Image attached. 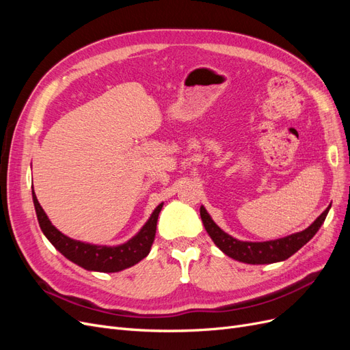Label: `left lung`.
Listing matches in <instances>:
<instances>
[{
	"label": "left lung",
	"mask_w": 350,
	"mask_h": 350,
	"mask_svg": "<svg viewBox=\"0 0 350 350\" xmlns=\"http://www.w3.org/2000/svg\"><path fill=\"white\" fill-rule=\"evenodd\" d=\"M330 207L332 204L328 206L306 229L279 239L262 242L239 241L234 237H230L215 224V220L207 213L204 206L200 207V216L210 238L213 239L217 248L221 252H225L226 256L247 264H271L288 260L296 251L301 250L306 242L312 239V237L319 232V229L324 224Z\"/></svg>",
	"instance_id": "1"
}]
</instances>
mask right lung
Wrapping results in <instances>:
<instances>
[{"mask_svg":"<svg viewBox=\"0 0 350 350\" xmlns=\"http://www.w3.org/2000/svg\"><path fill=\"white\" fill-rule=\"evenodd\" d=\"M31 196H33L39 226L52 245L77 266L89 271L102 273H116L125 270L149 256L156 235L157 217L163 207V203L159 204L153 210L149 220L131 239L120 243V245H96V243L72 239L59 232L51 224L44 208L40 207L35 193H31Z\"/></svg>","mask_w":350,"mask_h":350,"instance_id":"add662e5","label":"right lung"}]
</instances>
